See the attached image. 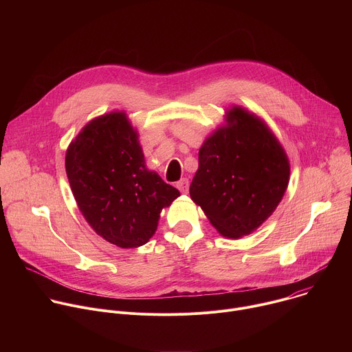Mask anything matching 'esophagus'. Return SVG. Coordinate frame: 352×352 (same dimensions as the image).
<instances>
[{"label": "esophagus", "mask_w": 352, "mask_h": 352, "mask_svg": "<svg viewBox=\"0 0 352 352\" xmlns=\"http://www.w3.org/2000/svg\"><path fill=\"white\" fill-rule=\"evenodd\" d=\"M177 188L179 189V192L182 193H186L188 192V188H189V181L186 178H182L177 182Z\"/></svg>", "instance_id": "34e87169"}]
</instances>
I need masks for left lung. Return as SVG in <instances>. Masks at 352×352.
Returning a JSON list of instances; mask_svg holds the SVG:
<instances>
[{"label":"left lung","mask_w":352,"mask_h":352,"mask_svg":"<svg viewBox=\"0 0 352 352\" xmlns=\"http://www.w3.org/2000/svg\"><path fill=\"white\" fill-rule=\"evenodd\" d=\"M199 148L189 193L227 238L259 228L276 210L289 181V162L266 122L234 106Z\"/></svg>","instance_id":"obj_1"}]
</instances>
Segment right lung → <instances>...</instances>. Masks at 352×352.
Returning <instances> with one entry per match:
<instances>
[{
	"label": "right lung",
	"mask_w": 352,
	"mask_h": 352,
	"mask_svg": "<svg viewBox=\"0 0 352 352\" xmlns=\"http://www.w3.org/2000/svg\"><path fill=\"white\" fill-rule=\"evenodd\" d=\"M138 136L126 114L113 111L86 124L65 156L80 213L97 235L125 249L152 238L162 210L179 196L146 168Z\"/></svg>",
	"instance_id": "obj_1"
}]
</instances>
